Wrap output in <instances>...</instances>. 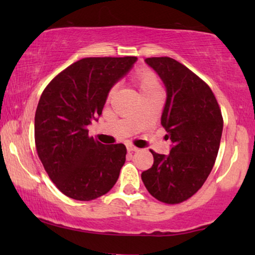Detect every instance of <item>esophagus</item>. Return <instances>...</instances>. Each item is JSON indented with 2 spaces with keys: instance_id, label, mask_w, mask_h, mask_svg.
<instances>
[{
  "instance_id": "34e87169",
  "label": "esophagus",
  "mask_w": 255,
  "mask_h": 255,
  "mask_svg": "<svg viewBox=\"0 0 255 255\" xmlns=\"http://www.w3.org/2000/svg\"><path fill=\"white\" fill-rule=\"evenodd\" d=\"M128 152L130 153V152H137V151H139V148H137L135 147V146H133V145H128Z\"/></svg>"
}]
</instances>
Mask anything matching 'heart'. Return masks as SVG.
I'll list each match as a JSON object with an SVG mask.
<instances>
[{"label":"heart","instance_id":"obj_1","mask_svg":"<svg viewBox=\"0 0 255 255\" xmlns=\"http://www.w3.org/2000/svg\"><path fill=\"white\" fill-rule=\"evenodd\" d=\"M133 83L137 87L139 93H140L141 97H146L148 95H152L154 93H160V82L158 76L152 69L147 67H140L138 68L133 74ZM115 92V88H113L108 94V97L113 96Z\"/></svg>","mask_w":255,"mask_h":255}]
</instances>
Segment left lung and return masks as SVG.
Returning a JSON list of instances; mask_svg holds the SVG:
<instances>
[{"label":"left lung","instance_id":"8db88e82","mask_svg":"<svg viewBox=\"0 0 255 255\" xmlns=\"http://www.w3.org/2000/svg\"><path fill=\"white\" fill-rule=\"evenodd\" d=\"M165 83L161 116L169 154L152 151L153 166L141 180L153 197L167 204L187 201L203 186L215 165L223 132V116L210 87L186 66L168 57L146 59Z\"/></svg>","mask_w":255,"mask_h":255}]
</instances>
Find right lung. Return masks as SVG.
Masks as SVG:
<instances>
[{"label": "right lung", "mask_w": 255, "mask_h": 255, "mask_svg": "<svg viewBox=\"0 0 255 255\" xmlns=\"http://www.w3.org/2000/svg\"><path fill=\"white\" fill-rule=\"evenodd\" d=\"M135 57L83 58L59 73L41 94L34 116L36 149L55 187L66 196L92 201L117 182L123 144L103 145L87 127L102 114L108 93Z\"/></svg>", "instance_id": "add662e5"}]
</instances>
